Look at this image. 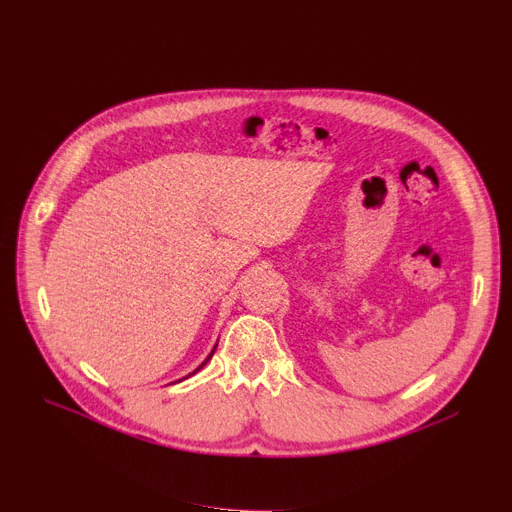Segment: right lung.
<instances>
[{"mask_svg":"<svg viewBox=\"0 0 512 512\" xmlns=\"http://www.w3.org/2000/svg\"><path fill=\"white\" fill-rule=\"evenodd\" d=\"M216 346H218V344H216ZM216 346H214V350H212V352H210V356H208V358H206V360H203V362H201V364H199V366H197V368H195V370H193V372H191V374H195V372H197V370H201V368H203V366H206V364H208V360H210V358H212V356H214V352H216ZM191 374H189V377H191Z\"/></svg>","mask_w":512,"mask_h":512,"instance_id":"obj_1","label":"right lung"}]
</instances>
